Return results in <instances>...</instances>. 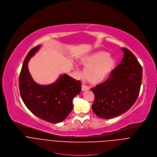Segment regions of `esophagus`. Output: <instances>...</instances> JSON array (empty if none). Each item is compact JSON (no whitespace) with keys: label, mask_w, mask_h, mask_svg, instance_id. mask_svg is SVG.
I'll list each match as a JSON object with an SVG mask.
<instances>
[{"label":"esophagus","mask_w":157,"mask_h":157,"mask_svg":"<svg viewBox=\"0 0 157 157\" xmlns=\"http://www.w3.org/2000/svg\"><path fill=\"white\" fill-rule=\"evenodd\" d=\"M89 89H90V88L88 86H86V85H85L84 84L82 85V91H86V90H88Z\"/></svg>","instance_id":"esophagus-1"}]
</instances>
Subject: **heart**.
I'll use <instances>...</instances> for the list:
<instances>
[{
    "label": "heart",
    "mask_w": 157,
    "mask_h": 157,
    "mask_svg": "<svg viewBox=\"0 0 157 157\" xmlns=\"http://www.w3.org/2000/svg\"><path fill=\"white\" fill-rule=\"evenodd\" d=\"M79 63L85 67L83 75L91 84L104 82L116 67V59L105 51H97L85 55L79 60Z\"/></svg>",
    "instance_id": "1"
}]
</instances>
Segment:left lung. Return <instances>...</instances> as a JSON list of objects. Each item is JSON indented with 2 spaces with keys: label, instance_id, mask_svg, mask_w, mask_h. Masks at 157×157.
<instances>
[{
  "label": "left lung",
  "instance_id": "8db88e82",
  "mask_svg": "<svg viewBox=\"0 0 157 157\" xmlns=\"http://www.w3.org/2000/svg\"><path fill=\"white\" fill-rule=\"evenodd\" d=\"M124 57L103 83L91 88L95 95L92 110L100 118L108 119L128 111L139 95L142 68L136 56L122 48Z\"/></svg>",
  "mask_w": 157,
  "mask_h": 157
}]
</instances>
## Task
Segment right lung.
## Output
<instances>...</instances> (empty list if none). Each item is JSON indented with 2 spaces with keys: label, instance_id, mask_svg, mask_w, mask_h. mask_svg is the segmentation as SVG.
<instances>
[{
  "label": "right lung",
  "instance_id": "add662e5",
  "mask_svg": "<svg viewBox=\"0 0 157 157\" xmlns=\"http://www.w3.org/2000/svg\"><path fill=\"white\" fill-rule=\"evenodd\" d=\"M40 47L38 45L31 49L24 60L19 77L20 95L25 106L35 116L51 123L60 122L72 111V100L81 91V82L63 74L50 85L36 83L29 72L28 63Z\"/></svg>",
  "mask_w": 157,
  "mask_h": 157
}]
</instances>
